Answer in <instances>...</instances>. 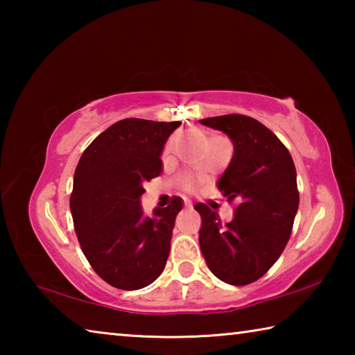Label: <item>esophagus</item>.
<instances>
[{
    "label": "esophagus",
    "instance_id": "1",
    "mask_svg": "<svg viewBox=\"0 0 355 355\" xmlns=\"http://www.w3.org/2000/svg\"><path fill=\"white\" fill-rule=\"evenodd\" d=\"M184 208H192V202L191 200H184Z\"/></svg>",
    "mask_w": 355,
    "mask_h": 355
}]
</instances>
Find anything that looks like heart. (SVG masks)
<instances>
[{
    "instance_id": "1",
    "label": "heart",
    "mask_w": 355,
    "mask_h": 355,
    "mask_svg": "<svg viewBox=\"0 0 355 355\" xmlns=\"http://www.w3.org/2000/svg\"><path fill=\"white\" fill-rule=\"evenodd\" d=\"M180 184H182L183 189L191 191V189H194L196 180H194V177H191V175H184L182 180H180Z\"/></svg>"
}]
</instances>
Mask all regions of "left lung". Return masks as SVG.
<instances>
[{"instance_id":"1","label":"left lung","mask_w":355,"mask_h":355,"mask_svg":"<svg viewBox=\"0 0 355 355\" xmlns=\"http://www.w3.org/2000/svg\"><path fill=\"white\" fill-rule=\"evenodd\" d=\"M199 122L230 137L233 156L218 188L236 202L225 225L205 203L194 207L202 254L219 280L248 285L269 271L290 239L299 208L296 167L279 137L255 119L228 114Z\"/></svg>"}]
</instances>
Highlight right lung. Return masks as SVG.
Returning <instances> with one entry per match:
<instances>
[{
    "mask_svg": "<svg viewBox=\"0 0 355 355\" xmlns=\"http://www.w3.org/2000/svg\"><path fill=\"white\" fill-rule=\"evenodd\" d=\"M182 122L119 120L81 155L70 211L94 271L119 290H141L164 271L183 200L144 214V183L163 172L164 144Z\"/></svg>",
    "mask_w": 355,
    "mask_h": 355,
    "instance_id": "1",
    "label": "right lung"
}]
</instances>
